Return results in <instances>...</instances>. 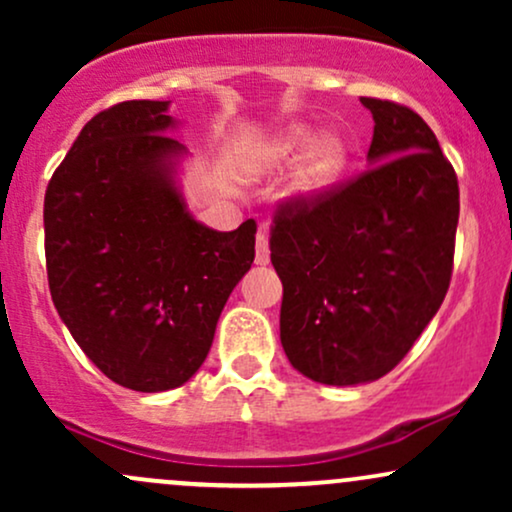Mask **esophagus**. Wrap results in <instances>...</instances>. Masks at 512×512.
I'll use <instances>...</instances> for the list:
<instances>
[{
	"instance_id": "esophagus-1",
	"label": "esophagus",
	"mask_w": 512,
	"mask_h": 512,
	"mask_svg": "<svg viewBox=\"0 0 512 512\" xmlns=\"http://www.w3.org/2000/svg\"><path fill=\"white\" fill-rule=\"evenodd\" d=\"M255 264H269V240H267V233L260 231L255 238Z\"/></svg>"
}]
</instances>
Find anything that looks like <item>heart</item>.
Wrapping results in <instances>:
<instances>
[{"label": "heart", "instance_id": "b5f03b06", "mask_svg": "<svg viewBox=\"0 0 512 512\" xmlns=\"http://www.w3.org/2000/svg\"><path fill=\"white\" fill-rule=\"evenodd\" d=\"M303 153L306 156L291 180V197L301 204H310L325 197L344 178L351 161V146L342 134H317L315 127L296 122L281 129L262 146L260 163L281 166L296 161Z\"/></svg>", "mask_w": 512, "mask_h": 512}]
</instances>
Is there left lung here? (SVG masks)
I'll return each instance as SVG.
<instances>
[{"label": "left lung", "mask_w": 512, "mask_h": 512, "mask_svg": "<svg viewBox=\"0 0 512 512\" xmlns=\"http://www.w3.org/2000/svg\"><path fill=\"white\" fill-rule=\"evenodd\" d=\"M373 142L361 178L274 219L284 286L281 346L322 385H363L407 356L438 313L460 219L457 175L431 127L404 105L361 98Z\"/></svg>", "instance_id": "1"}]
</instances>
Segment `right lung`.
Here are the masks:
<instances>
[{"label": "right lung", "instance_id": "obj_1", "mask_svg": "<svg viewBox=\"0 0 512 512\" xmlns=\"http://www.w3.org/2000/svg\"><path fill=\"white\" fill-rule=\"evenodd\" d=\"M170 101H125L88 120L45 192L52 303L81 351L137 392L185 385L255 260V221L214 231L187 209V146Z\"/></svg>", "mask_w": 512, "mask_h": 512}]
</instances>
